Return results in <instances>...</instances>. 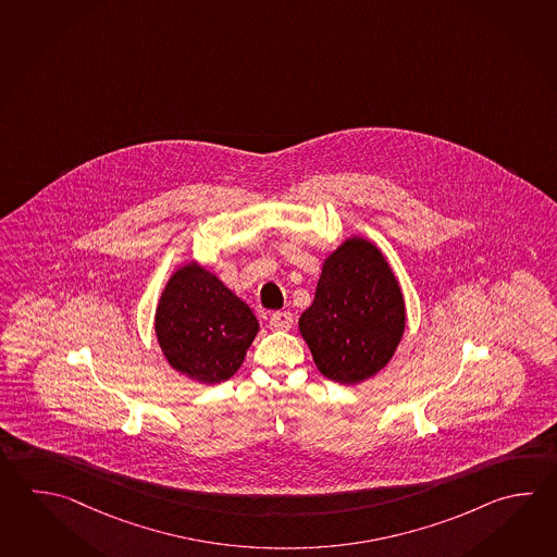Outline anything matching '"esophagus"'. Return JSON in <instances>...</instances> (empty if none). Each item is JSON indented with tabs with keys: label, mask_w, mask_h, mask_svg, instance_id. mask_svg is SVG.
Returning <instances> with one entry per match:
<instances>
[{
	"label": "esophagus",
	"mask_w": 557,
	"mask_h": 557,
	"mask_svg": "<svg viewBox=\"0 0 557 557\" xmlns=\"http://www.w3.org/2000/svg\"><path fill=\"white\" fill-rule=\"evenodd\" d=\"M294 325V315L289 311H275L270 318V327L275 331H289Z\"/></svg>",
	"instance_id": "esophagus-1"
}]
</instances>
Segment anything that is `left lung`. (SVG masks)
I'll use <instances>...</instances> for the list:
<instances>
[{
  "label": "left lung",
  "instance_id": "8db88e82",
  "mask_svg": "<svg viewBox=\"0 0 557 557\" xmlns=\"http://www.w3.org/2000/svg\"><path fill=\"white\" fill-rule=\"evenodd\" d=\"M405 299L373 242L351 236L323 261L313 304L299 318L321 375L359 385L393 359L405 333Z\"/></svg>",
  "mask_w": 557,
  "mask_h": 557
}]
</instances>
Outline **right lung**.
I'll use <instances>...</instances> for the list:
<instances>
[{"label": "right lung", "instance_id": "1", "mask_svg": "<svg viewBox=\"0 0 557 557\" xmlns=\"http://www.w3.org/2000/svg\"><path fill=\"white\" fill-rule=\"evenodd\" d=\"M154 331L174 371L196 383L216 385L242 367L260 323L214 273L190 261L164 285Z\"/></svg>", "mask_w": 557, "mask_h": 557}]
</instances>
